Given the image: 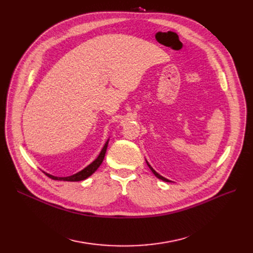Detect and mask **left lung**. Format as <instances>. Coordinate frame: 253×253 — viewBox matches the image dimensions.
<instances>
[{
	"label": "left lung",
	"mask_w": 253,
	"mask_h": 253,
	"mask_svg": "<svg viewBox=\"0 0 253 253\" xmlns=\"http://www.w3.org/2000/svg\"><path fill=\"white\" fill-rule=\"evenodd\" d=\"M145 162H147V164H148V166H149V168H150V169H151V170H152V172H153V173H154V174H155V176H156V177H158V178H159V179H161V180H163V181H166V182H171V180H169V179H167V178H165V177H163V176H162V175H160V174H159V173H158V172H156V171H155V170H154V169H153V167H152V166H151V165H150V164H149V162H148V161H147V160H145Z\"/></svg>",
	"instance_id": "1"
}]
</instances>
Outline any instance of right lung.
Masks as SVG:
<instances>
[{
  "label": "right lung",
  "mask_w": 253,
  "mask_h": 253,
  "mask_svg": "<svg viewBox=\"0 0 253 253\" xmlns=\"http://www.w3.org/2000/svg\"><path fill=\"white\" fill-rule=\"evenodd\" d=\"M109 140H106V142L104 143L103 148L100 152V154L98 155V157L95 159L94 161H93L91 164H89L87 167H85L83 170L77 172V173L71 175V176H65V177H59V176H54V175H51L49 173H47V172H44V173L52 178L54 180H63V181H81V180H84L86 178H88L90 175H92L94 172L98 169V167L101 165L103 159H104V156H105V153H106V149H108V144H109Z\"/></svg>",
  "instance_id": "1"
}]
</instances>
